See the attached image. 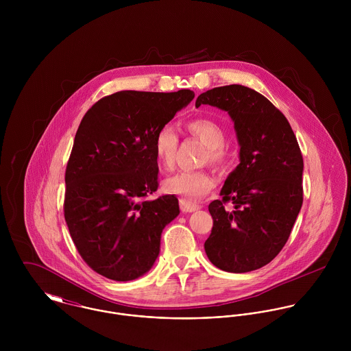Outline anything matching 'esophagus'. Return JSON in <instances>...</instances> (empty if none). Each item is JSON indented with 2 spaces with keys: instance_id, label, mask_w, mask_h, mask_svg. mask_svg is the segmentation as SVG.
I'll use <instances>...</instances> for the list:
<instances>
[{
  "instance_id": "esophagus-1",
  "label": "esophagus",
  "mask_w": 351,
  "mask_h": 351,
  "mask_svg": "<svg viewBox=\"0 0 351 351\" xmlns=\"http://www.w3.org/2000/svg\"><path fill=\"white\" fill-rule=\"evenodd\" d=\"M180 206H181V210L182 212H195L197 209H200V205L195 204V202H191V201L185 200V199H181L180 200Z\"/></svg>"
}]
</instances>
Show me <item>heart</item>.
<instances>
[{
  "label": "heart",
  "mask_w": 351,
  "mask_h": 351,
  "mask_svg": "<svg viewBox=\"0 0 351 351\" xmlns=\"http://www.w3.org/2000/svg\"><path fill=\"white\" fill-rule=\"evenodd\" d=\"M186 131L206 146L201 163H210L217 169L228 165L230 151L226 147V131L217 121L208 117H196L185 124ZM178 149V136L170 125L160 127L152 143V150L158 163L163 169L174 165ZM215 177L206 170H181L163 181L165 192L180 195L186 199H197L215 186Z\"/></svg>",
  "instance_id": "obj_1"
}]
</instances>
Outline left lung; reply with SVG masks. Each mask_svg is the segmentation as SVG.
Instances as JSON below:
<instances>
[{"mask_svg": "<svg viewBox=\"0 0 351 351\" xmlns=\"http://www.w3.org/2000/svg\"><path fill=\"white\" fill-rule=\"evenodd\" d=\"M202 104L228 112L241 145V163L208 206L213 227L204 249L216 267L247 273L289 239L302 205V155L282 112L250 88H213L197 97Z\"/></svg>", "mask_w": 351, "mask_h": 351, "instance_id": "1", "label": "left lung"}]
</instances>
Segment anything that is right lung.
Masks as SVG:
<instances>
[{"label": "right lung", "instance_id": "obj_1", "mask_svg": "<svg viewBox=\"0 0 351 351\" xmlns=\"http://www.w3.org/2000/svg\"><path fill=\"white\" fill-rule=\"evenodd\" d=\"M193 97L189 89L123 90L102 97L81 120L66 166L63 212L82 259L109 280L149 271L162 230L180 213L174 195L146 200L159 185L152 143Z\"/></svg>", "mask_w": 351, "mask_h": 351}]
</instances>
